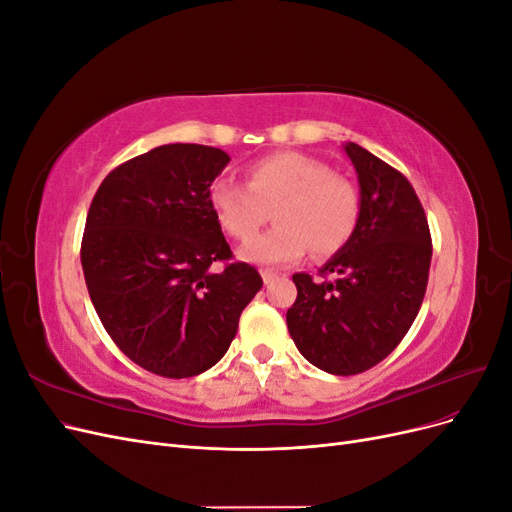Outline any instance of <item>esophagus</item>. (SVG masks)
I'll list each match as a JSON object with an SVG mask.
<instances>
[{
	"mask_svg": "<svg viewBox=\"0 0 512 512\" xmlns=\"http://www.w3.org/2000/svg\"><path fill=\"white\" fill-rule=\"evenodd\" d=\"M260 275H262V282H265L267 286H269V284H273V282L277 280V273H275V271H271V269L260 271Z\"/></svg>",
	"mask_w": 512,
	"mask_h": 512,
	"instance_id": "1",
	"label": "esophagus"
}]
</instances>
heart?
<instances>
[{"label": "heart", "instance_id": "heart-1", "mask_svg": "<svg viewBox=\"0 0 512 512\" xmlns=\"http://www.w3.org/2000/svg\"><path fill=\"white\" fill-rule=\"evenodd\" d=\"M209 209L228 237L252 239L273 213L275 226L241 247L252 265H292L307 247L329 258L354 237L361 218L356 185L297 151H280L245 168V185L220 179L209 190Z\"/></svg>", "mask_w": 512, "mask_h": 512}]
</instances>
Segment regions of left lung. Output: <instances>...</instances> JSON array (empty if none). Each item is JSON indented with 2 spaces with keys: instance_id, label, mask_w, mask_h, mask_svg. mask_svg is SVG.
I'll return each mask as SVG.
<instances>
[{
  "instance_id": "8db88e82",
  "label": "left lung",
  "mask_w": 512,
  "mask_h": 512,
  "mask_svg": "<svg viewBox=\"0 0 512 512\" xmlns=\"http://www.w3.org/2000/svg\"><path fill=\"white\" fill-rule=\"evenodd\" d=\"M361 188L354 237L314 282L294 273L297 301L286 322L299 352L318 369L354 376L386 359L421 309L431 265V235L410 181L361 145L346 143Z\"/></svg>"
}]
</instances>
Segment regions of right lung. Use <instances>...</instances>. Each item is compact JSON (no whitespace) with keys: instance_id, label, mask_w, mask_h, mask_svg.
Returning <instances> with one entry per match:
<instances>
[{"instance_id":"right-lung-1","label":"right lung","mask_w":512,"mask_h":512,"mask_svg":"<svg viewBox=\"0 0 512 512\" xmlns=\"http://www.w3.org/2000/svg\"><path fill=\"white\" fill-rule=\"evenodd\" d=\"M228 153L162 145L106 175L87 213L81 262L100 322L130 361L164 378L226 354L260 273L232 252L209 209ZM215 261H226L222 272Z\"/></svg>"}]
</instances>
